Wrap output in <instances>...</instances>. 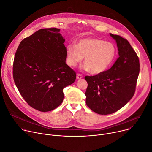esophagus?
<instances>
[{
    "mask_svg": "<svg viewBox=\"0 0 152 152\" xmlns=\"http://www.w3.org/2000/svg\"><path fill=\"white\" fill-rule=\"evenodd\" d=\"M82 77H83V76H82L80 74H79V73L77 74V75H76V78H77V79H82Z\"/></svg>",
    "mask_w": 152,
    "mask_h": 152,
    "instance_id": "34e87169",
    "label": "esophagus"
}]
</instances>
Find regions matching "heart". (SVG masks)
<instances>
[{
	"label": "heart",
	"mask_w": 152,
	"mask_h": 152,
	"mask_svg": "<svg viewBox=\"0 0 152 152\" xmlns=\"http://www.w3.org/2000/svg\"><path fill=\"white\" fill-rule=\"evenodd\" d=\"M117 53L115 45L111 42L89 37L78 40L76 45L70 44L66 48V62L71 67L76 66L84 58L83 68L92 74H101L110 66Z\"/></svg>",
	"instance_id": "obj_1"
}]
</instances>
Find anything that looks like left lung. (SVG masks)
<instances>
[{
  "mask_svg": "<svg viewBox=\"0 0 152 152\" xmlns=\"http://www.w3.org/2000/svg\"><path fill=\"white\" fill-rule=\"evenodd\" d=\"M110 35L116 41L119 58L109 70L85 77L88 83L86 104L99 115L113 113L127 104L134 94L140 73L138 56L128 40Z\"/></svg>",
  "mask_w": 152,
  "mask_h": 152,
  "instance_id": "8db88e82",
  "label": "left lung"
}]
</instances>
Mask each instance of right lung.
<instances>
[{"mask_svg":"<svg viewBox=\"0 0 152 152\" xmlns=\"http://www.w3.org/2000/svg\"><path fill=\"white\" fill-rule=\"evenodd\" d=\"M56 28L40 29L20 43L14 59L15 83L25 101L40 112H49L63 101V89L76 73L66 63L65 39Z\"/></svg>","mask_w":152,"mask_h":152,"instance_id":"right-lung-1","label":"right lung"}]
</instances>
